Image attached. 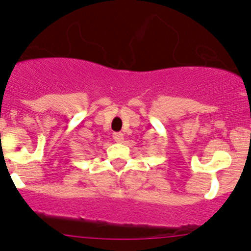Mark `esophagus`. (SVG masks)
<instances>
[{"label": "esophagus", "instance_id": "34e87169", "mask_svg": "<svg viewBox=\"0 0 251 251\" xmlns=\"http://www.w3.org/2000/svg\"><path fill=\"white\" fill-rule=\"evenodd\" d=\"M112 137H114V140L116 142H121L124 140V134H121V132H115V134L112 135Z\"/></svg>", "mask_w": 251, "mask_h": 251}]
</instances>
